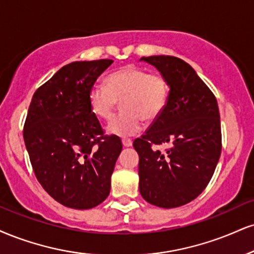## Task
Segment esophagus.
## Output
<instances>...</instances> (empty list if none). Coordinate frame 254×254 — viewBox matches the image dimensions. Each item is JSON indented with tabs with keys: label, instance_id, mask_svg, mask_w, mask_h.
Here are the masks:
<instances>
[{
	"label": "esophagus",
	"instance_id": "obj_1",
	"mask_svg": "<svg viewBox=\"0 0 254 254\" xmlns=\"http://www.w3.org/2000/svg\"><path fill=\"white\" fill-rule=\"evenodd\" d=\"M122 143H123L125 148H129V146L132 145V140L131 139H122Z\"/></svg>",
	"mask_w": 254,
	"mask_h": 254
}]
</instances>
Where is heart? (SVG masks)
Returning a JSON list of instances; mask_svg holds the SVG:
<instances>
[{
  "instance_id": "1",
  "label": "heart",
  "mask_w": 254,
  "mask_h": 254,
  "mask_svg": "<svg viewBox=\"0 0 254 254\" xmlns=\"http://www.w3.org/2000/svg\"><path fill=\"white\" fill-rule=\"evenodd\" d=\"M168 98L169 84L164 75L132 65L112 72L105 85L94 84L87 93L91 111L103 121H109L122 102L123 111L108 125V132L119 137L139 132L143 119L156 121L166 109Z\"/></svg>"
}]
</instances>
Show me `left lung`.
I'll use <instances>...</instances> for the list:
<instances>
[{
  "mask_svg": "<svg viewBox=\"0 0 254 254\" xmlns=\"http://www.w3.org/2000/svg\"><path fill=\"white\" fill-rule=\"evenodd\" d=\"M140 60L155 66L169 84L164 111L133 148L138 152L139 193L162 208L190 202L207 187L221 154L218 102L193 67L170 56ZM170 144L166 152L155 146Z\"/></svg>",
  "mask_w": 254,
  "mask_h": 254,
  "instance_id": "8db88e82",
  "label": "left lung"
}]
</instances>
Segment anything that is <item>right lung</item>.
Wrapping results in <instances>:
<instances>
[{
  "mask_svg": "<svg viewBox=\"0 0 254 254\" xmlns=\"http://www.w3.org/2000/svg\"><path fill=\"white\" fill-rule=\"evenodd\" d=\"M112 63L74 61L61 67L35 91L24 122L23 138L36 179L69 208H93L110 194L122 142L104 135L87 93Z\"/></svg>",
  "mask_w": 254,
  "mask_h": 254,
  "instance_id": "add662e5",
  "label": "right lung"
}]
</instances>
